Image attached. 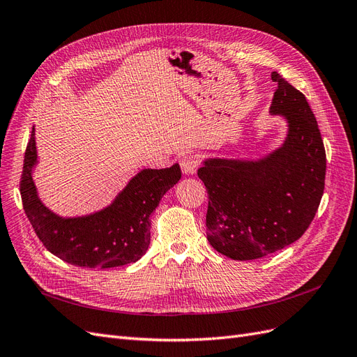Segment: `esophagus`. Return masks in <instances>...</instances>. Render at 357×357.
Returning <instances> with one entry per match:
<instances>
[{"instance_id": "esophagus-1", "label": "esophagus", "mask_w": 357, "mask_h": 357, "mask_svg": "<svg viewBox=\"0 0 357 357\" xmlns=\"http://www.w3.org/2000/svg\"><path fill=\"white\" fill-rule=\"evenodd\" d=\"M199 165V158L197 155H185L180 159V167L185 174H193Z\"/></svg>"}]
</instances>
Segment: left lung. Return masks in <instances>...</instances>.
<instances>
[{
  "instance_id": "obj_1",
  "label": "left lung",
  "mask_w": 357,
  "mask_h": 357,
  "mask_svg": "<svg viewBox=\"0 0 357 357\" xmlns=\"http://www.w3.org/2000/svg\"><path fill=\"white\" fill-rule=\"evenodd\" d=\"M271 114L287 121L282 147L257 160H204L207 240L234 261H252L295 243L314 219L325 189L326 153L305 95L277 71Z\"/></svg>"
}]
</instances>
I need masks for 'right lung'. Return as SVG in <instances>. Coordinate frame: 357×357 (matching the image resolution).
Returning <instances> with one entry per match:
<instances>
[{
	"label": "right lung",
	"instance_id": "1",
	"mask_svg": "<svg viewBox=\"0 0 357 357\" xmlns=\"http://www.w3.org/2000/svg\"><path fill=\"white\" fill-rule=\"evenodd\" d=\"M36 129L26 146L20 197L40 241L62 261L82 268H114L137 262L150 244V215L159 201L181 178L178 164L143 169L101 211L82 218H61L38 198L32 180L37 164Z\"/></svg>",
	"mask_w": 357,
	"mask_h": 357
}]
</instances>
